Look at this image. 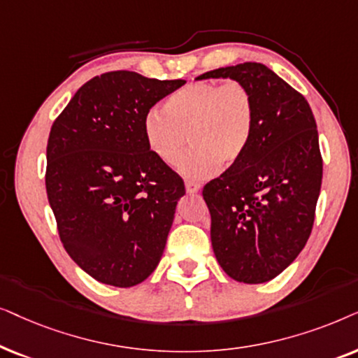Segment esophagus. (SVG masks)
Wrapping results in <instances>:
<instances>
[{
  "label": "esophagus",
  "instance_id": "esophagus-1",
  "mask_svg": "<svg viewBox=\"0 0 358 358\" xmlns=\"http://www.w3.org/2000/svg\"><path fill=\"white\" fill-rule=\"evenodd\" d=\"M185 188H187V193H189V194H196V193H199V189H201V187L194 182H187L185 183Z\"/></svg>",
  "mask_w": 358,
  "mask_h": 358
}]
</instances>
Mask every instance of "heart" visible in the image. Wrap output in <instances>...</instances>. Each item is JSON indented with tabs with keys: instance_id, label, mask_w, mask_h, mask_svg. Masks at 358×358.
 Masks as SVG:
<instances>
[{
	"instance_id": "1",
	"label": "heart",
	"mask_w": 358,
	"mask_h": 358,
	"mask_svg": "<svg viewBox=\"0 0 358 358\" xmlns=\"http://www.w3.org/2000/svg\"><path fill=\"white\" fill-rule=\"evenodd\" d=\"M254 116V98L244 83L196 82L170 94L165 109H149L144 134L149 149L169 165L180 160L192 137L194 149L178 169L199 182L219 165L239 164L250 144Z\"/></svg>"
}]
</instances>
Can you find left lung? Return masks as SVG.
Wrapping results in <instances>:
<instances>
[{
	"mask_svg": "<svg viewBox=\"0 0 358 358\" xmlns=\"http://www.w3.org/2000/svg\"><path fill=\"white\" fill-rule=\"evenodd\" d=\"M244 83L255 116L245 155L203 188L211 242L222 270L265 283L299 255L313 231L322 157L313 111L268 66L245 62L199 75Z\"/></svg>",
	"mask_w": 358,
	"mask_h": 358,
	"instance_id": "obj_1",
	"label": "left lung"
}]
</instances>
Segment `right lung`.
<instances>
[{
	"label": "right lung",
	"mask_w": 358,
	"mask_h": 358,
	"mask_svg": "<svg viewBox=\"0 0 358 358\" xmlns=\"http://www.w3.org/2000/svg\"><path fill=\"white\" fill-rule=\"evenodd\" d=\"M185 83L108 71L52 124L47 198L66 254L98 282L134 287L162 259L185 183L149 149L144 117Z\"/></svg>",
	"instance_id": "right-lung-1"
}]
</instances>
